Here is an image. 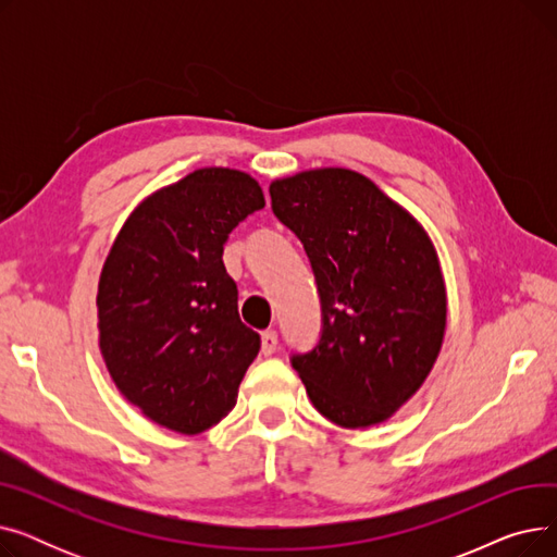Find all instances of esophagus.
Wrapping results in <instances>:
<instances>
[{"mask_svg": "<svg viewBox=\"0 0 557 557\" xmlns=\"http://www.w3.org/2000/svg\"><path fill=\"white\" fill-rule=\"evenodd\" d=\"M277 345H280V338H277V332H275V330H267V332L261 334V352H263V355H267V357L275 355Z\"/></svg>", "mask_w": 557, "mask_h": 557, "instance_id": "obj_1", "label": "esophagus"}]
</instances>
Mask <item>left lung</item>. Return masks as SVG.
I'll list each match as a JSON object with an SVG mask.
<instances>
[{
	"instance_id": "1",
	"label": "left lung",
	"mask_w": 557,
	"mask_h": 557,
	"mask_svg": "<svg viewBox=\"0 0 557 557\" xmlns=\"http://www.w3.org/2000/svg\"><path fill=\"white\" fill-rule=\"evenodd\" d=\"M271 208L302 242L318 286L320 336L290 355L309 399L345 429L388 420L422 386L445 336L447 294L431 239L349 169L275 181Z\"/></svg>"
}]
</instances>
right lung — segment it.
I'll use <instances>...</instances> for the list:
<instances>
[{"mask_svg": "<svg viewBox=\"0 0 557 557\" xmlns=\"http://www.w3.org/2000/svg\"><path fill=\"white\" fill-rule=\"evenodd\" d=\"M263 205L248 173L198 169L146 198L103 263L99 345L112 382L171 431L200 433L227 416L259 352L223 246Z\"/></svg>", "mask_w": 557, "mask_h": 557, "instance_id": "obj_1", "label": "right lung"}]
</instances>
